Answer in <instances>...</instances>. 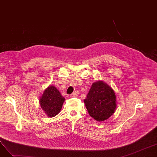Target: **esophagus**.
Listing matches in <instances>:
<instances>
[{
    "label": "esophagus",
    "mask_w": 157,
    "mask_h": 157,
    "mask_svg": "<svg viewBox=\"0 0 157 157\" xmlns=\"http://www.w3.org/2000/svg\"><path fill=\"white\" fill-rule=\"evenodd\" d=\"M78 95H79V92H78V91H75V92H74L71 95V97H77Z\"/></svg>",
    "instance_id": "34e87169"
}]
</instances>
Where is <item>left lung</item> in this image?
Masks as SVG:
<instances>
[{"instance_id": "8db88e82", "label": "left lung", "mask_w": 157, "mask_h": 157, "mask_svg": "<svg viewBox=\"0 0 157 157\" xmlns=\"http://www.w3.org/2000/svg\"><path fill=\"white\" fill-rule=\"evenodd\" d=\"M114 90L102 81L94 83L84 100L90 116L98 121L108 119L117 108Z\"/></svg>"}]
</instances>
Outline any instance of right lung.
<instances>
[{"label": "right lung", "mask_w": 157, "mask_h": 157, "mask_svg": "<svg viewBox=\"0 0 157 157\" xmlns=\"http://www.w3.org/2000/svg\"><path fill=\"white\" fill-rule=\"evenodd\" d=\"M65 98L54 86H48L40 98L39 103L47 116L52 118L59 114L62 108Z\"/></svg>", "instance_id": "right-lung-1"}]
</instances>
